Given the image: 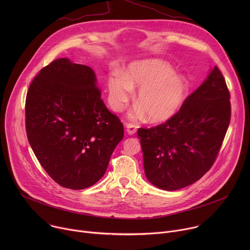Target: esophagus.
Masks as SVG:
<instances>
[{"label":"esophagus","instance_id":"esophagus-1","mask_svg":"<svg viewBox=\"0 0 250 250\" xmlns=\"http://www.w3.org/2000/svg\"><path fill=\"white\" fill-rule=\"evenodd\" d=\"M137 129V125H133V124H126V131L128 134H134L136 132Z\"/></svg>","mask_w":250,"mask_h":250}]
</instances>
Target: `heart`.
Listing matches in <instances>:
<instances>
[{
  "mask_svg": "<svg viewBox=\"0 0 250 250\" xmlns=\"http://www.w3.org/2000/svg\"><path fill=\"white\" fill-rule=\"evenodd\" d=\"M140 89L135 98L138 108L130 116L140 119L146 116L150 123H163L180 110L187 93L186 81L174 75L173 68L159 59L134 62L123 75L115 72L109 78L110 102L115 111H122L132 90Z\"/></svg>",
  "mask_w": 250,
  "mask_h": 250,
  "instance_id": "heart-1",
  "label": "heart"
}]
</instances>
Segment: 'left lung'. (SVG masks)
Segmentation results:
<instances>
[{"instance_id": "8db88e82", "label": "left lung", "mask_w": 250, "mask_h": 250, "mask_svg": "<svg viewBox=\"0 0 250 250\" xmlns=\"http://www.w3.org/2000/svg\"><path fill=\"white\" fill-rule=\"evenodd\" d=\"M230 95L216 66L177 114L150 128H138L148 181L167 191L189 186L215 163L227 130Z\"/></svg>"}]
</instances>
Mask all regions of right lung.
<instances>
[{
	"label": "right lung",
	"mask_w": 250,
	"mask_h": 250,
	"mask_svg": "<svg viewBox=\"0 0 250 250\" xmlns=\"http://www.w3.org/2000/svg\"><path fill=\"white\" fill-rule=\"evenodd\" d=\"M94 71L68 58L53 60L34 77L25 99L29 145L60 186L97 183L124 137V125L101 98Z\"/></svg>",
	"instance_id": "1"
}]
</instances>
